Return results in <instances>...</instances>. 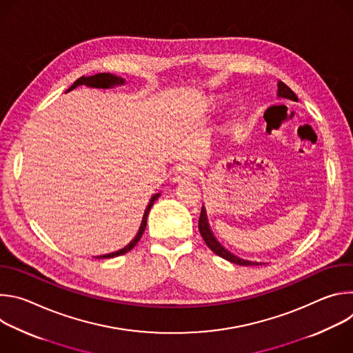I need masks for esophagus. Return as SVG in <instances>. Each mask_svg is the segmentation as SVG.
<instances>
[{"label": "esophagus", "instance_id": "34e87169", "mask_svg": "<svg viewBox=\"0 0 353 353\" xmlns=\"http://www.w3.org/2000/svg\"><path fill=\"white\" fill-rule=\"evenodd\" d=\"M195 177H196V170L190 165H183V166L177 168L173 181L174 183H185V181L194 180Z\"/></svg>", "mask_w": 353, "mask_h": 353}]
</instances>
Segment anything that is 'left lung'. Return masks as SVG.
<instances>
[{
    "label": "left lung",
    "mask_w": 353,
    "mask_h": 353,
    "mask_svg": "<svg viewBox=\"0 0 353 353\" xmlns=\"http://www.w3.org/2000/svg\"><path fill=\"white\" fill-rule=\"evenodd\" d=\"M276 96L278 97H283V99H289V100H293V102H297V96L293 93V90L285 85L282 81H278V92H276ZM198 229H199V233L201 236H203L204 241L207 243V245L214 251V253L233 264H237V265H261V263H257V261H248V260H244V259H240L237 256H234L233 253H230V251L228 248H225L219 241L218 239L215 237L214 232L211 230V226H210V222H208V216H207V210L205 207L203 205V208H201V215H199V221H198Z\"/></svg>",
    "instance_id": "left-lung-1"
}]
</instances>
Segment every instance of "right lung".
Here are the masks:
<instances>
[{
	"instance_id": "obj_1",
	"label": "right lung",
	"mask_w": 353,
	"mask_h": 353,
	"mask_svg": "<svg viewBox=\"0 0 353 353\" xmlns=\"http://www.w3.org/2000/svg\"><path fill=\"white\" fill-rule=\"evenodd\" d=\"M81 85H85V86H89V88H94V89H112V88H116V86H121V85H125V79L119 77V75H114V74H110V72H102V74H96V75H92V77H81L78 78L70 88L67 92L81 86ZM161 196V192H157L154 194L152 196H150L149 199V204L146 205V210L143 212V216H142V222H141V226L135 234V237L125 245L123 247L121 250L119 251H114V253H109V254H103V256H96L94 259H113V257H119L121 254H125L128 253V251L135 247V244L139 241V239L142 237V233L145 232V228H146V219H148V215H149V211L150 208H152L154 203Z\"/></svg>"
}]
</instances>
